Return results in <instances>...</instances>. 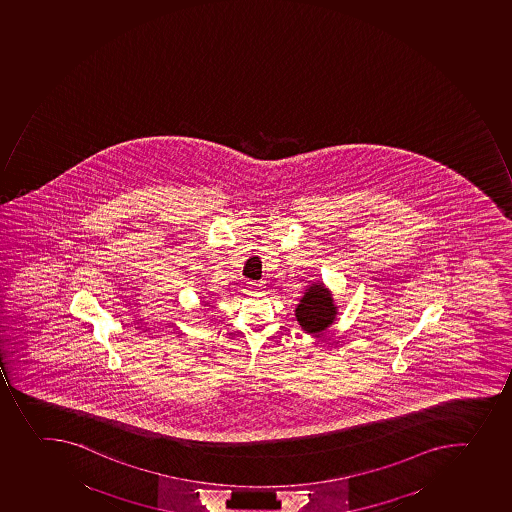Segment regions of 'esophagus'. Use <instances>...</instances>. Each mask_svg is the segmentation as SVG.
I'll return each mask as SVG.
<instances>
[{
  "instance_id": "esophagus-1",
  "label": "esophagus",
  "mask_w": 512,
  "mask_h": 512,
  "mask_svg": "<svg viewBox=\"0 0 512 512\" xmlns=\"http://www.w3.org/2000/svg\"><path fill=\"white\" fill-rule=\"evenodd\" d=\"M248 284L249 291L253 292V294H259V292H261V287H263L261 282H248Z\"/></svg>"
}]
</instances>
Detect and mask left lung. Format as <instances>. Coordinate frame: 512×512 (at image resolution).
Returning a JSON list of instances; mask_svg holds the SVG:
<instances>
[{
	"instance_id": "left-lung-1",
	"label": "left lung",
	"mask_w": 512,
	"mask_h": 512,
	"mask_svg": "<svg viewBox=\"0 0 512 512\" xmlns=\"http://www.w3.org/2000/svg\"><path fill=\"white\" fill-rule=\"evenodd\" d=\"M337 307L333 305L330 294L325 291L322 282L318 281L307 289L304 299L295 309V317L300 327L307 333H320L330 325L335 318Z\"/></svg>"
}]
</instances>
